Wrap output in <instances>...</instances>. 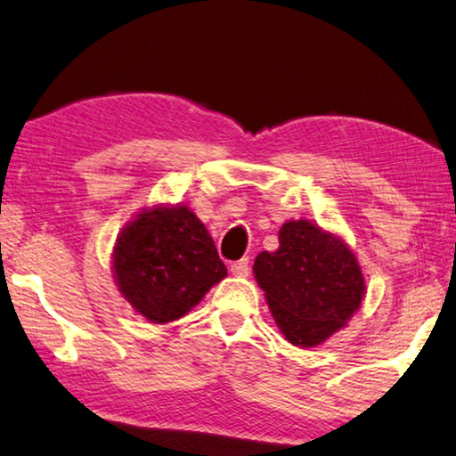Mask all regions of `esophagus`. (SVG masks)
<instances>
[{
	"instance_id": "obj_1",
	"label": "esophagus",
	"mask_w": 456,
	"mask_h": 456,
	"mask_svg": "<svg viewBox=\"0 0 456 456\" xmlns=\"http://www.w3.org/2000/svg\"><path fill=\"white\" fill-rule=\"evenodd\" d=\"M229 270H231V273H233V276L245 278L249 273V262H248V259H240V262L231 264Z\"/></svg>"
}]
</instances>
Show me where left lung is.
<instances>
[{"mask_svg":"<svg viewBox=\"0 0 456 456\" xmlns=\"http://www.w3.org/2000/svg\"><path fill=\"white\" fill-rule=\"evenodd\" d=\"M278 241L256 257V280L281 335L302 349L316 346L359 310L361 265L341 237L306 219L284 223Z\"/></svg>","mask_w":456,"mask_h":456,"instance_id":"obj_1","label":"left lung"}]
</instances>
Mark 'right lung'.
Masks as SVG:
<instances>
[{
    "instance_id": "add662e5",
    "label": "right lung",
    "mask_w": 456,
    "mask_h": 456,
    "mask_svg": "<svg viewBox=\"0 0 456 456\" xmlns=\"http://www.w3.org/2000/svg\"><path fill=\"white\" fill-rule=\"evenodd\" d=\"M115 284L150 322L178 321L227 276L213 237L189 207L154 205L119 231Z\"/></svg>"
}]
</instances>
